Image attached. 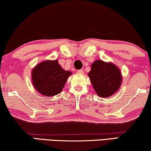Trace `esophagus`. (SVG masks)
<instances>
[{"label": "esophagus", "instance_id": "esophagus-1", "mask_svg": "<svg viewBox=\"0 0 151 151\" xmlns=\"http://www.w3.org/2000/svg\"><path fill=\"white\" fill-rule=\"evenodd\" d=\"M77 73L78 74H83V70H78Z\"/></svg>", "mask_w": 151, "mask_h": 151}]
</instances>
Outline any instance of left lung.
<instances>
[{"instance_id":"left-lung-1","label":"left lung","mask_w":151,"mask_h":151,"mask_svg":"<svg viewBox=\"0 0 151 151\" xmlns=\"http://www.w3.org/2000/svg\"><path fill=\"white\" fill-rule=\"evenodd\" d=\"M88 77L97 94L106 98L115 93L121 84V73L117 67L111 63L98 60L91 65Z\"/></svg>"}]
</instances>
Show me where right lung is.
<instances>
[{"mask_svg": "<svg viewBox=\"0 0 151 151\" xmlns=\"http://www.w3.org/2000/svg\"><path fill=\"white\" fill-rule=\"evenodd\" d=\"M72 73L65 71L58 60H47L36 65L32 72L35 89L45 96H53L61 92L67 79Z\"/></svg>", "mask_w": 151, "mask_h": 151, "instance_id": "add662e5", "label": "right lung"}]
</instances>
